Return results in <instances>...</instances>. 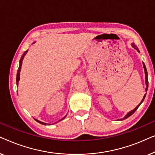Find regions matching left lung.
<instances>
[{
	"label": "left lung",
	"instance_id": "obj_1",
	"mask_svg": "<svg viewBox=\"0 0 155 155\" xmlns=\"http://www.w3.org/2000/svg\"><path fill=\"white\" fill-rule=\"evenodd\" d=\"M132 46H133V47H134V48H135V49H136L137 51H138V48H137V47L136 46V45H135L134 44H132ZM143 66H144V69H145V82H146V86H147V88H146V91L147 90V87H148V78H147V69H146V67H145V64H144L143 63ZM145 96H146V94H145L144 95V97H143V100L141 101V102H140V104L139 105H137V107L135 108V109H134L133 110V111H130L129 112V113L127 114V115L125 116V117L123 118V120H124V119H126V118H128L129 116H130L131 115H132V114H133L135 113V111H136V110L137 109V108L139 107V106L141 104V103L143 102V100L144 99H145Z\"/></svg>",
	"mask_w": 155,
	"mask_h": 155
}]
</instances>
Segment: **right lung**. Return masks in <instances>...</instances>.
<instances>
[{"mask_svg": "<svg viewBox=\"0 0 155 155\" xmlns=\"http://www.w3.org/2000/svg\"><path fill=\"white\" fill-rule=\"evenodd\" d=\"M27 51H28V50L25 51L24 52V54H22V57H21V58H20V65H19V68H18V73H17V79H16L17 84H18L19 80H20V70H21V66H22V63L23 58H24V56H25V54H26V53L27 52ZM65 118V117H63L61 120H63V118ZM35 120H37V121L38 123H39V124H42V125H46V124H45V123H43V122H41V121H39V120H37V119H35Z\"/></svg>", "mask_w": 155, "mask_h": 155, "instance_id": "add662e5", "label": "right lung"}]
</instances>
